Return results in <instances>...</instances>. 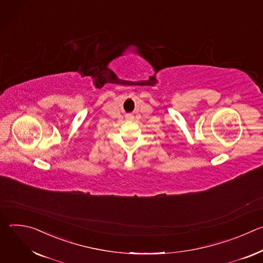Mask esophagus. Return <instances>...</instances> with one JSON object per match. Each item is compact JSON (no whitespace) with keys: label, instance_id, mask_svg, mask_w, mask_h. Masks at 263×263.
Returning <instances> with one entry per match:
<instances>
[{"label":"esophagus","instance_id":"34e87169","mask_svg":"<svg viewBox=\"0 0 263 263\" xmlns=\"http://www.w3.org/2000/svg\"><path fill=\"white\" fill-rule=\"evenodd\" d=\"M127 119L131 120V119H133V116L132 115H127Z\"/></svg>","mask_w":263,"mask_h":263}]
</instances>
